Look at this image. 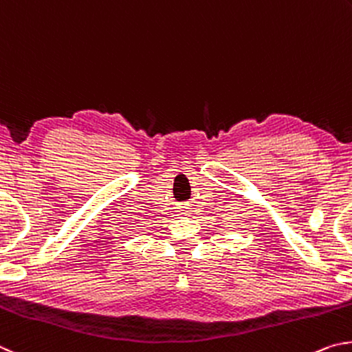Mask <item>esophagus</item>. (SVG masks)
I'll return each mask as SVG.
<instances>
[{"mask_svg": "<svg viewBox=\"0 0 352 352\" xmlns=\"http://www.w3.org/2000/svg\"><path fill=\"white\" fill-rule=\"evenodd\" d=\"M182 214H186V212H182Z\"/></svg>", "mask_w": 352, "mask_h": 352, "instance_id": "1", "label": "esophagus"}]
</instances>
